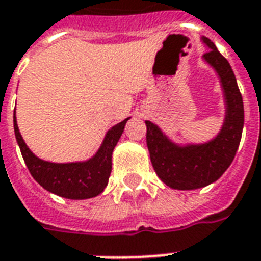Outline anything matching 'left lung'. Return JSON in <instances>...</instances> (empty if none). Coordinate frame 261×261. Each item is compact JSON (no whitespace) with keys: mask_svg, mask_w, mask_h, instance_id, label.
Wrapping results in <instances>:
<instances>
[{"mask_svg":"<svg viewBox=\"0 0 261 261\" xmlns=\"http://www.w3.org/2000/svg\"><path fill=\"white\" fill-rule=\"evenodd\" d=\"M200 40L208 48L202 59L218 75L225 104L222 126L217 135L206 142L178 143L157 124L145 120L151 165L161 181L173 190H198L217 181L230 167L243 134V96L234 73L210 39L202 36Z\"/></svg>","mask_w":261,"mask_h":261,"instance_id":"1","label":"left lung"}]
</instances>
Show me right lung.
<instances>
[{
  "instance_id": "obj_1",
  "label": "right lung",
  "mask_w": 261,
  "mask_h": 261,
  "mask_svg": "<svg viewBox=\"0 0 261 261\" xmlns=\"http://www.w3.org/2000/svg\"><path fill=\"white\" fill-rule=\"evenodd\" d=\"M128 119H124L107 131L101 145L90 159L74 163H51L35 155L20 134L16 111L13 114V127L22 159L32 177L51 194L73 200H83L100 195L108 184L112 169V151L122 137Z\"/></svg>"
}]
</instances>
